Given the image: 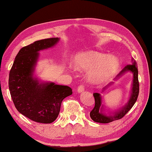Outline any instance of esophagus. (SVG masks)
Here are the masks:
<instances>
[{
    "label": "esophagus",
    "instance_id": "obj_1",
    "mask_svg": "<svg viewBox=\"0 0 152 152\" xmlns=\"http://www.w3.org/2000/svg\"><path fill=\"white\" fill-rule=\"evenodd\" d=\"M84 91V86L83 84H80L78 87V92L80 93V92H83Z\"/></svg>",
    "mask_w": 152,
    "mask_h": 152
}]
</instances>
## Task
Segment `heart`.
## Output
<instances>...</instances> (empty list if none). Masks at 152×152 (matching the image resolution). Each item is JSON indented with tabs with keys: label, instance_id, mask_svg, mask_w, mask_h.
Here are the masks:
<instances>
[{
	"label": "heart",
	"instance_id": "b5f03b06",
	"mask_svg": "<svg viewBox=\"0 0 152 152\" xmlns=\"http://www.w3.org/2000/svg\"><path fill=\"white\" fill-rule=\"evenodd\" d=\"M116 58H107L106 56L98 53L87 52L77 56L75 66L78 69L91 70L90 78L94 82L106 80L111 76L118 66Z\"/></svg>",
	"mask_w": 152,
	"mask_h": 152
}]
</instances>
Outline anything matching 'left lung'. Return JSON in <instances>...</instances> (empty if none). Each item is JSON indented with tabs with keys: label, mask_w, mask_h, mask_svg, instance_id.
<instances>
[{
	"label": "left lung",
	"mask_w": 152,
	"mask_h": 152,
	"mask_svg": "<svg viewBox=\"0 0 152 152\" xmlns=\"http://www.w3.org/2000/svg\"><path fill=\"white\" fill-rule=\"evenodd\" d=\"M131 71L133 74V88L132 92L131 95L130 99L129 101L127 104L125 105V107L123 108L119 112L115 113V115L113 116H107V115L102 114L100 110V107L101 105V98L99 93H94L93 96L94 97L95 104L91 113H90V116L91 119L94 122L101 123H108L114 121H117L122 119V118L133 107V105L137 101L139 92H140V83H139L138 80V70L137 65L135 60H133L132 64H128L121 71V72L118 74L117 76H120L121 74H124L125 72Z\"/></svg>",
	"instance_id": "1"
}]
</instances>
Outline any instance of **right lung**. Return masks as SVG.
<instances>
[{"instance_id": "right-lung-1", "label": "right lung", "mask_w": 152, "mask_h": 152, "mask_svg": "<svg viewBox=\"0 0 152 152\" xmlns=\"http://www.w3.org/2000/svg\"><path fill=\"white\" fill-rule=\"evenodd\" d=\"M58 37L36 41L22 48L15 57L10 70L9 87L18 111L35 122L51 123L57 119L61 102L72 94L68 86L54 83L39 84L32 77L38 51L52 47Z\"/></svg>"}]
</instances>
